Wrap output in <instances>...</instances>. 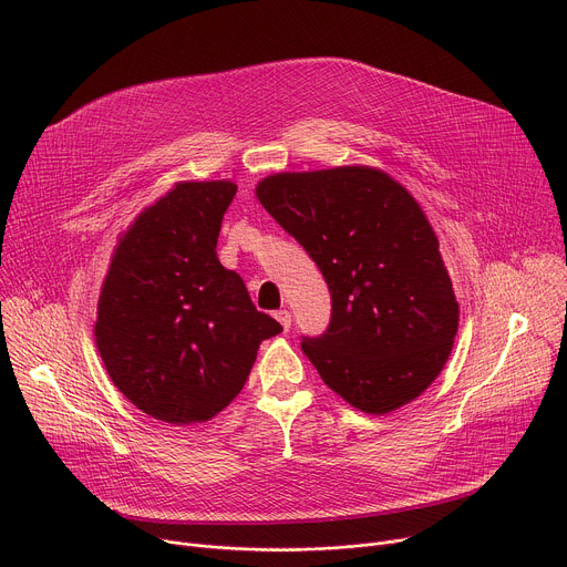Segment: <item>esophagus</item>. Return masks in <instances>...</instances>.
<instances>
[{"mask_svg":"<svg viewBox=\"0 0 567 567\" xmlns=\"http://www.w3.org/2000/svg\"><path fill=\"white\" fill-rule=\"evenodd\" d=\"M276 318H278V322H280L285 332L291 328V311H287V309H278V311H276Z\"/></svg>","mask_w":567,"mask_h":567,"instance_id":"esophagus-1","label":"esophagus"}]
</instances>
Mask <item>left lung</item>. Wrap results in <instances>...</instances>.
I'll return each mask as SVG.
<instances>
[{"label":"left lung","mask_w":567,"mask_h":567,"mask_svg":"<svg viewBox=\"0 0 567 567\" xmlns=\"http://www.w3.org/2000/svg\"><path fill=\"white\" fill-rule=\"evenodd\" d=\"M256 193L332 293L328 330L300 343L320 379L370 415L420 396L451 354L460 313L420 204L363 166L280 173Z\"/></svg>","instance_id":"left-lung-1"}]
</instances>
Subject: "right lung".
<instances>
[{"label": "right lung", "instance_id": "add662e5", "mask_svg": "<svg viewBox=\"0 0 567 567\" xmlns=\"http://www.w3.org/2000/svg\"><path fill=\"white\" fill-rule=\"evenodd\" d=\"M237 186L186 182L145 208L103 282L96 346L114 385L168 424L215 417L245 388L282 326L219 265L217 237Z\"/></svg>", "mask_w": 567, "mask_h": 567}]
</instances>
